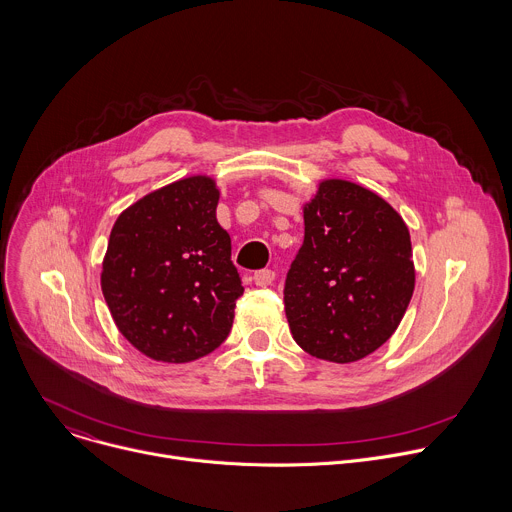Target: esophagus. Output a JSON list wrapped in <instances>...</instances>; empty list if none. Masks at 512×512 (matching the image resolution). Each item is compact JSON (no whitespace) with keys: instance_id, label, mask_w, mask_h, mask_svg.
I'll list each match as a JSON object with an SVG mask.
<instances>
[{"instance_id":"34e87169","label":"esophagus","mask_w":512,"mask_h":512,"mask_svg":"<svg viewBox=\"0 0 512 512\" xmlns=\"http://www.w3.org/2000/svg\"><path fill=\"white\" fill-rule=\"evenodd\" d=\"M253 279H255V283H257L259 287H267V285L273 283L275 271H273V269H259V271L253 275Z\"/></svg>"}]
</instances>
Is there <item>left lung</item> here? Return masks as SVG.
<instances>
[{"label":"left lung","mask_w":512,"mask_h":512,"mask_svg":"<svg viewBox=\"0 0 512 512\" xmlns=\"http://www.w3.org/2000/svg\"><path fill=\"white\" fill-rule=\"evenodd\" d=\"M304 225L283 287L291 336L322 360L369 356L393 336L413 296L409 229L389 202L348 180L320 182Z\"/></svg>","instance_id":"obj_1"}]
</instances>
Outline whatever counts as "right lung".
Wrapping results in <instances>:
<instances>
[{
	"label": "right lung",
	"mask_w": 512,
	"mask_h": 512,
	"mask_svg": "<svg viewBox=\"0 0 512 512\" xmlns=\"http://www.w3.org/2000/svg\"><path fill=\"white\" fill-rule=\"evenodd\" d=\"M216 204L214 180L190 176L143 196L113 225L103 296L119 332L154 360H196L231 332L243 285Z\"/></svg>",
	"instance_id": "1"
}]
</instances>
